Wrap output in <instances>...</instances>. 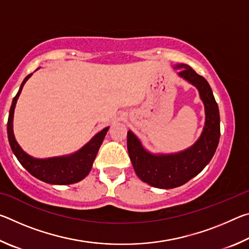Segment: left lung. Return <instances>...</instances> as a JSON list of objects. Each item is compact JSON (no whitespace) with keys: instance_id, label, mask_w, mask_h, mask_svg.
I'll return each mask as SVG.
<instances>
[{"instance_id":"1","label":"left lung","mask_w":249,"mask_h":249,"mask_svg":"<svg viewBox=\"0 0 249 249\" xmlns=\"http://www.w3.org/2000/svg\"><path fill=\"white\" fill-rule=\"evenodd\" d=\"M180 77L197 88L205 107V126L191 148L168 156H155L142 148L138 138L127 132V150L134 170L144 182L160 189H172L188 182L204 169L220 141V112L208 81L188 65H178Z\"/></svg>"}]
</instances>
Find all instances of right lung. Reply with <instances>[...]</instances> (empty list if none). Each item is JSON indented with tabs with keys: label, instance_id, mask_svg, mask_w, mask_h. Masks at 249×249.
<instances>
[{
	"label": "right lung",
	"instance_id": "right-lung-1",
	"mask_svg": "<svg viewBox=\"0 0 249 249\" xmlns=\"http://www.w3.org/2000/svg\"><path fill=\"white\" fill-rule=\"evenodd\" d=\"M31 75L32 73L28 74L20 84L19 90L18 94L14 96L10 108V115H8L7 121V135L11 148L16 158L18 159L20 165L35 178L50 184H71L79 182L80 180L86 178L89 175L92 163L94 161L108 127L101 130L83 148L80 149L78 153L68 156V157L35 159L28 156L15 141L13 134V115L18 96L22 92L25 82Z\"/></svg>",
	"mask_w": 249,
	"mask_h": 249
}]
</instances>
